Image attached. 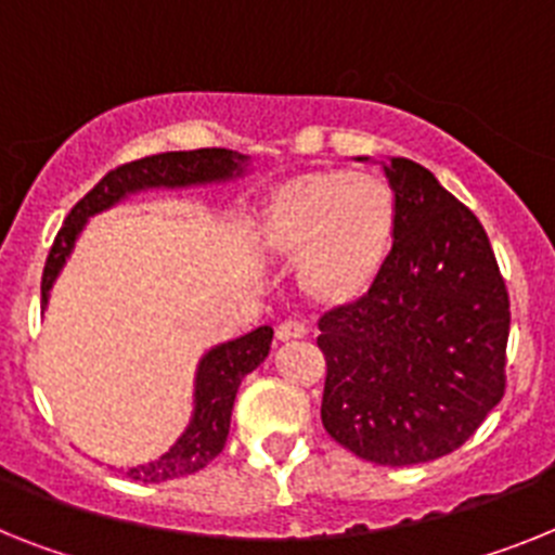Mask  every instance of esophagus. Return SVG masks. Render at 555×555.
<instances>
[{
	"label": "esophagus",
	"instance_id": "obj_1",
	"mask_svg": "<svg viewBox=\"0 0 555 555\" xmlns=\"http://www.w3.org/2000/svg\"><path fill=\"white\" fill-rule=\"evenodd\" d=\"M307 333H310V327H307V324L301 319H285L276 327V338H279V341H293V338H305Z\"/></svg>",
	"mask_w": 555,
	"mask_h": 555
}]
</instances>
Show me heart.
<instances>
[{"label":"heart","instance_id":"obj_1","mask_svg":"<svg viewBox=\"0 0 555 555\" xmlns=\"http://www.w3.org/2000/svg\"><path fill=\"white\" fill-rule=\"evenodd\" d=\"M398 236V194L380 175L313 169L270 189L259 245L282 262H301L307 296L344 307L364 299L384 273Z\"/></svg>","mask_w":555,"mask_h":555}]
</instances>
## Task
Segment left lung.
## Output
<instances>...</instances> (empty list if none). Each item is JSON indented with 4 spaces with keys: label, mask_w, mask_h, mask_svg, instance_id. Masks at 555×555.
I'll return each instance as SVG.
<instances>
[{
    "label": "left lung",
    "mask_w": 555,
    "mask_h": 555,
    "mask_svg": "<svg viewBox=\"0 0 555 555\" xmlns=\"http://www.w3.org/2000/svg\"><path fill=\"white\" fill-rule=\"evenodd\" d=\"M398 236L364 299L319 319L321 423L378 465L446 457L505 395L511 301L472 208L421 163L386 166Z\"/></svg>",
    "instance_id": "1"
}]
</instances>
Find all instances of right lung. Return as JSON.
I'll list each match as a JSON object with an SVG mask.
<instances>
[{"instance_id":"right-lung-1","label":"right lung","mask_w":555,"mask_h":555,"mask_svg":"<svg viewBox=\"0 0 555 555\" xmlns=\"http://www.w3.org/2000/svg\"><path fill=\"white\" fill-rule=\"evenodd\" d=\"M242 163L245 157L234 155L228 149H194V152H163V155L141 157V160L124 163L118 169L106 171L95 183V189L87 191L73 206L62 231L55 234L53 248L44 262V273H41V305L48 301L53 279L59 276L87 217L109 208L112 203L127 197L129 191L157 189V185L180 189V185L228 180V177L240 175ZM270 338H273V330L259 327L236 341L211 349L199 361L197 392H194L197 409H194V421L185 428V435L157 463L129 468L127 477L138 479V482H166V479L189 477V474L206 468L225 449L236 389H240L242 378L268 358Z\"/></svg>"}]
</instances>
